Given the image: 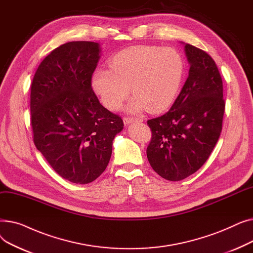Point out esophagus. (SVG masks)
Returning <instances> with one entry per match:
<instances>
[{
  "instance_id": "1",
  "label": "esophagus",
  "mask_w": 253,
  "mask_h": 253,
  "mask_svg": "<svg viewBox=\"0 0 253 253\" xmlns=\"http://www.w3.org/2000/svg\"><path fill=\"white\" fill-rule=\"evenodd\" d=\"M141 122L142 120L141 119H133V118H130V117H125V118H123V122H124V124L125 125H129V124H131V123H133V122Z\"/></svg>"
}]
</instances>
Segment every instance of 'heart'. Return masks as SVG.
Wrapping results in <instances>:
<instances>
[{
  "mask_svg": "<svg viewBox=\"0 0 253 253\" xmlns=\"http://www.w3.org/2000/svg\"><path fill=\"white\" fill-rule=\"evenodd\" d=\"M183 74V61L172 48L133 46L111 59L110 70L98 69L92 76V87L106 109L117 111L130 94V113L149 110L157 114L174 101Z\"/></svg>",
  "mask_w": 253,
  "mask_h": 253,
  "instance_id": "heart-1",
  "label": "heart"
}]
</instances>
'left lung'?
Masks as SVG:
<instances>
[{
	"label": "left lung",
	"mask_w": 253,
	"mask_h": 253,
	"mask_svg": "<svg viewBox=\"0 0 253 253\" xmlns=\"http://www.w3.org/2000/svg\"><path fill=\"white\" fill-rule=\"evenodd\" d=\"M182 44L190 64L187 81L171 109L148 121V160L159 175L171 181L187 178L207 161L219 138L225 106L214 60L205 51Z\"/></svg>",
	"instance_id": "left-lung-1"
}]
</instances>
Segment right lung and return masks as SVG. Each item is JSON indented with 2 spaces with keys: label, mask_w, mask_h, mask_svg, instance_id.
<instances>
[{
  "label": "right lung",
  "mask_w": 253,
  "mask_h": 253,
  "mask_svg": "<svg viewBox=\"0 0 253 253\" xmlns=\"http://www.w3.org/2000/svg\"><path fill=\"white\" fill-rule=\"evenodd\" d=\"M101 56L98 43H65L41 62L31 88L36 148L64 179L86 184L108 166L113 140L124 128L100 104L91 78Z\"/></svg>",
  "instance_id": "add662e5"
}]
</instances>
